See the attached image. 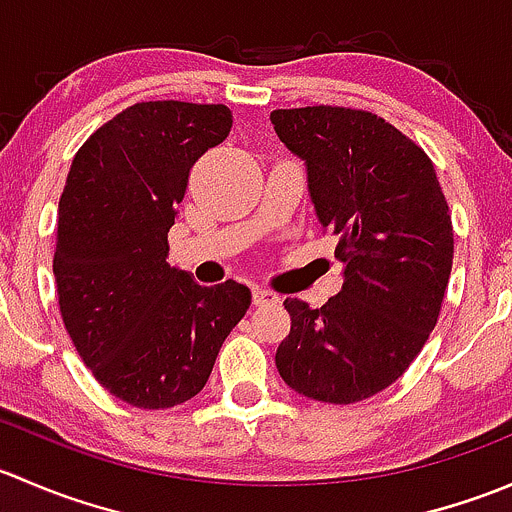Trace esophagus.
<instances>
[{
  "mask_svg": "<svg viewBox=\"0 0 512 512\" xmlns=\"http://www.w3.org/2000/svg\"><path fill=\"white\" fill-rule=\"evenodd\" d=\"M277 302H280V297H277L275 292H270V289H262V287L252 289V304H255V307H265V304H277Z\"/></svg>",
  "mask_w": 512,
  "mask_h": 512,
  "instance_id": "34e87169",
  "label": "esophagus"
}]
</instances>
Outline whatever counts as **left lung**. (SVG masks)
Returning a JSON list of instances; mask_svg holds the SVG:
<instances>
[{"instance_id": "1", "label": "left lung", "mask_w": 512, "mask_h": 512, "mask_svg": "<svg viewBox=\"0 0 512 512\" xmlns=\"http://www.w3.org/2000/svg\"><path fill=\"white\" fill-rule=\"evenodd\" d=\"M307 165L309 195L344 285L324 307L285 299L292 329L275 364L287 386L324 404H354L394 384L441 314L453 225L431 158L381 116L307 106L270 113Z\"/></svg>"}]
</instances>
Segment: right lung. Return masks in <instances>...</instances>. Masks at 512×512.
<instances>
[{
    "instance_id": "obj_1",
    "label": "right lung",
    "mask_w": 512,
    "mask_h": 512,
    "mask_svg": "<svg viewBox=\"0 0 512 512\" xmlns=\"http://www.w3.org/2000/svg\"><path fill=\"white\" fill-rule=\"evenodd\" d=\"M230 128L223 103H133L79 148L61 193V319L98 384L138 409L200 394L252 302L240 282L203 287L165 262L190 168Z\"/></svg>"
}]
</instances>
